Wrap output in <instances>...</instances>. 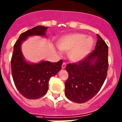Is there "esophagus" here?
<instances>
[{"label":"esophagus","mask_w":122,"mask_h":122,"mask_svg":"<svg viewBox=\"0 0 122 122\" xmlns=\"http://www.w3.org/2000/svg\"><path fill=\"white\" fill-rule=\"evenodd\" d=\"M66 62H63V64H62V69H65V68H66Z\"/></svg>","instance_id":"34e87169"}]
</instances>
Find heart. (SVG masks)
Returning a JSON list of instances; mask_svg holds the SVG:
<instances>
[{
  "instance_id": "obj_1",
  "label": "heart",
  "mask_w": 122,
  "mask_h": 122,
  "mask_svg": "<svg viewBox=\"0 0 122 122\" xmlns=\"http://www.w3.org/2000/svg\"><path fill=\"white\" fill-rule=\"evenodd\" d=\"M93 41L83 34H72L63 37L58 42L60 50L69 52L68 57L73 62L85 58L93 47Z\"/></svg>"
}]
</instances>
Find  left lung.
<instances>
[{"instance_id": "obj_1", "label": "left lung", "mask_w": 122, "mask_h": 122, "mask_svg": "<svg viewBox=\"0 0 122 122\" xmlns=\"http://www.w3.org/2000/svg\"><path fill=\"white\" fill-rule=\"evenodd\" d=\"M95 50L77 63L66 67L69 77L65 95L71 101L84 103L94 97L103 85L108 69V46L99 35Z\"/></svg>"}]
</instances>
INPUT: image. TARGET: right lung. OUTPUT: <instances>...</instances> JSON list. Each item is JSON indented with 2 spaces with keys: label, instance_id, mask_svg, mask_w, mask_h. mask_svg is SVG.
<instances>
[{
  "label": "right lung",
  "instance_id": "right-lung-1",
  "mask_svg": "<svg viewBox=\"0 0 122 122\" xmlns=\"http://www.w3.org/2000/svg\"><path fill=\"white\" fill-rule=\"evenodd\" d=\"M46 29L47 27L41 25L34 27L21 34L14 45L11 61L13 81L19 92L29 99H37L45 95L50 78L62 69V60L57 62L43 61L30 64L23 56L21 42L30 36H45Z\"/></svg>",
  "mask_w": 122,
  "mask_h": 122
}]
</instances>
